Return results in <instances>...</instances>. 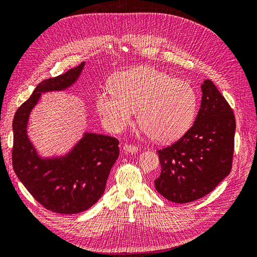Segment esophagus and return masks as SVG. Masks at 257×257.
Instances as JSON below:
<instances>
[{
	"instance_id": "esophagus-1",
	"label": "esophagus",
	"mask_w": 257,
	"mask_h": 257,
	"mask_svg": "<svg viewBox=\"0 0 257 257\" xmlns=\"http://www.w3.org/2000/svg\"><path fill=\"white\" fill-rule=\"evenodd\" d=\"M123 150L125 152H130V153H135L138 151V147L134 146V145H130V144H125L123 146Z\"/></svg>"
}]
</instances>
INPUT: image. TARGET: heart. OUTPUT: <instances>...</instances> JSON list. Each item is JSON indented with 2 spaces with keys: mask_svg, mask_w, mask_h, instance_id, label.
<instances>
[{
  "mask_svg": "<svg viewBox=\"0 0 257 257\" xmlns=\"http://www.w3.org/2000/svg\"><path fill=\"white\" fill-rule=\"evenodd\" d=\"M112 88L96 93V108L106 125L122 131L137 109L141 131L160 143H170L190 130L197 111V94L186 80L150 66L115 76Z\"/></svg>",
  "mask_w": 257,
  "mask_h": 257,
  "instance_id": "b5f03b06",
  "label": "heart"
}]
</instances>
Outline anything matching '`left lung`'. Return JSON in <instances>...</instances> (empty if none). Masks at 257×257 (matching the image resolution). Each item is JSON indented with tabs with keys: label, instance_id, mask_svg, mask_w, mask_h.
<instances>
[{
	"label": "left lung",
	"instance_id": "8db88e82",
	"mask_svg": "<svg viewBox=\"0 0 257 257\" xmlns=\"http://www.w3.org/2000/svg\"><path fill=\"white\" fill-rule=\"evenodd\" d=\"M201 104L186 133L158 151L161 175L155 189L169 201L191 203L206 196L231 170L235 147L234 111L214 83L201 84Z\"/></svg>",
	"mask_w": 257,
	"mask_h": 257
}]
</instances>
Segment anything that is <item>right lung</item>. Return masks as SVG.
<instances>
[{"label": "right lung", "mask_w": 257, "mask_h": 257, "mask_svg": "<svg viewBox=\"0 0 257 257\" xmlns=\"http://www.w3.org/2000/svg\"><path fill=\"white\" fill-rule=\"evenodd\" d=\"M84 63L42 81L15 113L13 120V167L19 180L38 203L63 214L83 212L103 195L110 170L119 157L114 137L85 133L66 157L41 159L27 135L31 110L41 93L61 91L78 78Z\"/></svg>", "instance_id": "right-lung-1"}]
</instances>
